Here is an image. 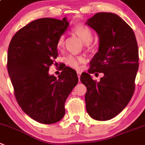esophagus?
I'll return each instance as SVG.
<instances>
[{
	"instance_id": "esophagus-1",
	"label": "esophagus",
	"mask_w": 145,
	"mask_h": 145,
	"mask_svg": "<svg viewBox=\"0 0 145 145\" xmlns=\"http://www.w3.org/2000/svg\"><path fill=\"white\" fill-rule=\"evenodd\" d=\"M77 74H78V79L80 80V75H81V72L80 71H78L77 72Z\"/></svg>"
}]
</instances>
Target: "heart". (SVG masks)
I'll return each instance as SVG.
<instances>
[{
    "instance_id": "1",
    "label": "heart",
    "mask_w": 145,
    "mask_h": 145,
    "mask_svg": "<svg viewBox=\"0 0 145 145\" xmlns=\"http://www.w3.org/2000/svg\"><path fill=\"white\" fill-rule=\"evenodd\" d=\"M72 30L85 44H89L92 42L93 39V32L88 25L85 24H78L72 28ZM64 35L59 37L57 42V48L58 49H61L63 48L64 45ZM65 61L70 67L75 69H80L81 63L85 61V59L82 56L70 55L65 57Z\"/></svg>"
}]
</instances>
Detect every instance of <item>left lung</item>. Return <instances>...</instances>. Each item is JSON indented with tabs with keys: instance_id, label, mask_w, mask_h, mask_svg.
<instances>
[{
	"instance_id": "obj_1",
	"label": "left lung",
	"mask_w": 145,
	"mask_h": 145,
	"mask_svg": "<svg viewBox=\"0 0 145 145\" xmlns=\"http://www.w3.org/2000/svg\"><path fill=\"white\" fill-rule=\"evenodd\" d=\"M86 24L99 37V49L89 63L90 69L80 76L87 88L86 110L96 120H108L120 113L133 95L138 46L132 29L115 13H97ZM95 72L104 74L100 82L92 80L90 74Z\"/></svg>"
}]
</instances>
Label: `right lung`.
I'll return each instance as SVG.
<instances>
[{"label":"right lung","instance_id":"add662e5","mask_svg":"<svg viewBox=\"0 0 145 145\" xmlns=\"http://www.w3.org/2000/svg\"><path fill=\"white\" fill-rule=\"evenodd\" d=\"M69 24L66 18L33 20L15 34L8 47L7 67L16 100L40 123H56L64 117L65 103L78 82L76 71L69 67L57 78L48 72L58 56L57 40Z\"/></svg>","mask_w":145,"mask_h":145}]
</instances>
